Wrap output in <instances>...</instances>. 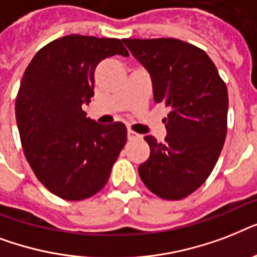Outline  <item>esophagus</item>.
<instances>
[{
  "label": "esophagus",
  "instance_id": "1",
  "mask_svg": "<svg viewBox=\"0 0 257 257\" xmlns=\"http://www.w3.org/2000/svg\"><path fill=\"white\" fill-rule=\"evenodd\" d=\"M137 139H140V135L133 132L132 129H128V140H137Z\"/></svg>",
  "mask_w": 257,
  "mask_h": 257
}]
</instances>
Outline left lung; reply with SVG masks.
Wrapping results in <instances>:
<instances>
[{
    "mask_svg": "<svg viewBox=\"0 0 257 257\" xmlns=\"http://www.w3.org/2000/svg\"><path fill=\"white\" fill-rule=\"evenodd\" d=\"M122 41L151 74L155 101L171 108L164 143L144 137L151 155L139 175L161 199L181 200L203 185L221 153L227 86L208 54L192 44L176 38Z\"/></svg>",
    "mask_w": 257,
    "mask_h": 257,
    "instance_id": "8db88e82",
    "label": "left lung"
}]
</instances>
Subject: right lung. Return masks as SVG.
<instances>
[{
    "label": "right lung",
    "mask_w": 257,
    "mask_h": 257,
    "mask_svg": "<svg viewBox=\"0 0 257 257\" xmlns=\"http://www.w3.org/2000/svg\"><path fill=\"white\" fill-rule=\"evenodd\" d=\"M116 54L129 56L117 38L70 34L38 50L22 77L16 120L24 153L44 187L64 200L101 191L126 143L122 122L101 125L82 110L97 65Z\"/></svg>",
    "instance_id": "1"
}]
</instances>
